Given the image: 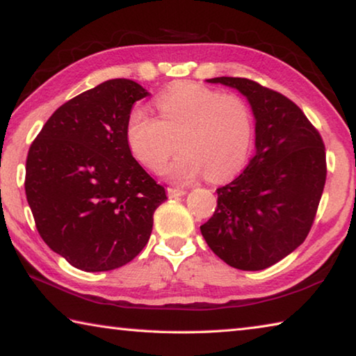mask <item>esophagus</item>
<instances>
[{"instance_id":"1","label":"esophagus","mask_w":356,"mask_h":356,"mask_svg":"<svg viewBox=\"0 0 356 356\" xmlns=\"http://www.w3.org/2000/svg\"><path fill=\"white\" fill-rule=\"evenodd\" d=\"M166 193H168V195H170L171 197H174V196H184L186 191L182 190V188H172V186H168Z\"/></svg>"}]
</instances>
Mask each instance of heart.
Returning a JSON list of instances; mask_svg holds the SVG:
<instances>
[{"mask_svg":"<svg viewBox=\"0 0 356 356\" xmlns=\"http://www.w3.org/2000/svg\"><path fill=\"white\" fill-rule=\"evenodd\" d=\"M160 119L134 108L125 122V143L136 161L160 171L177 146L182 150L166 176L185 184L206 174L210 182L234 176L246 161L252 141V114L236 94L182 81L155 100Z\"/></svg>","mask_w":356,"mask_h":356,"instance_id":"1","label":"heart"}]
</instances>
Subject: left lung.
<instances>
[{"instance_id": "1", "label": "left lung", "mask_w": 356, "mask_h": 356, "mask_svg": "<svg viewBox=\"0 0 356 356\" xmlns=\"http://www.w3.org/2000/svg\"><path fill=\"white\" fill-rule=\"evenodd\" d=\"M236 88L256 118V155L220 186L213 215L201 226L209 248L238 270H264L305 242L327 180L325 144L291 99L248 78L209 80Z\"/></svg>"}]
</instances>
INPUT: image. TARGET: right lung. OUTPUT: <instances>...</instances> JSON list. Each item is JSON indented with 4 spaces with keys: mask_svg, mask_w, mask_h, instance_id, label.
Returning a JSON list of instances; mask_svg holds the SVG:
<instances>
[{
    "mask_svg": "<svg viewBox=\"0 0 356 356\" xmlns=\"http://www.w3.org/2000/svg\"><path fill=\"white\" fill-rule=\"evenodd\" d=\"M147 95L131 80H108L59 106L29 147L25 191L35 227L75 268H119L149 242L166 193L125 143L131 106Z\"/></svg>",
    "mask_w": 356,
    "mask_h": 356,
    "instance_id": "right-lung-1",
    "label": "right lung"
}]
</instances>
